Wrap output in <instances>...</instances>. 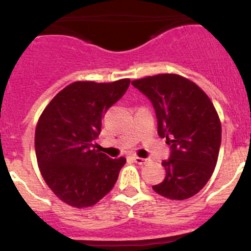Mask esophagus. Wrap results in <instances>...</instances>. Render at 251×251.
I'll use <instances>...</instances> for the list:
<instances>
[{
  "label": "esophagus",
  "instance_id": "1",
  "mask_svg": "<svg viewBox=\"0 0 251 251\" xmlns=\"http://www.w3.org/2000/svg\"><path fill=\"white\" fill-rule=\"evenodd\" d=\"M133 160H134V163H137L138 165H143V164H147L148 163V159H144V157L133 156Z\"/></svg>",
  "mask_w": 251,
  "mask_h": 251
}]
</instances>
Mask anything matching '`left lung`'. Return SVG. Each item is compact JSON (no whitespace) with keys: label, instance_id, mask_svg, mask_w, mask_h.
Listing matches in <instances>:
<instances>
[{"label":"left lung","instance_id":"8db88e82","mask_svg":"<svg viewBox=\"0 0 251 251\" xmlns=\"http://www.w3.org/2000/svg\"><path fill=\"white\" fill-rule=\"evenodd\" d=\"M155 109L157 134L166 138L170 156L166 176L152 190L169 200L190 199L213 174L222 140V126L211 100L192 81L160 74L132 81Z\"/></svg>","mask_w":251,"mask_h":251}]
</instances>
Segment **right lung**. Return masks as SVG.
<instances>
[{"instance_id":"1","label":"right lung","mask_w":251,"mask_h":251,"mask_svg":"<svg viewBox=\"0 0 251 251\" xmlns=\"http://www.w3.org/2000/svg\"><path fill=\"white\" fill-rule=\"evenodd\" d=\"M129 78L109 83L77 81L66 86L40 116L35 154L47 185L73 207H90L113 188L126 157L97 149L102 117L122 99Z\"/></svg>"}]
</instances>
